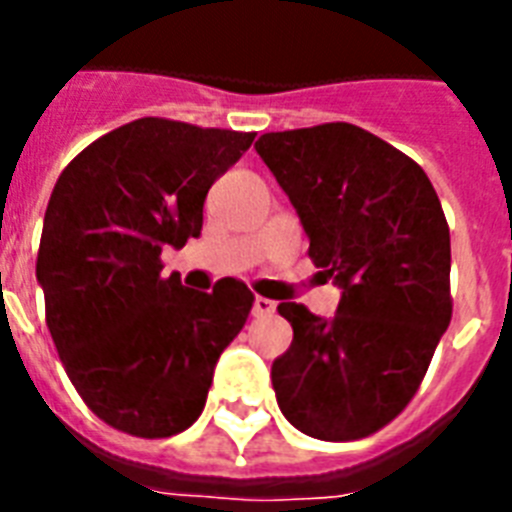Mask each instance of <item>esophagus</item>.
<instances>
[{
  "instance_id": "1",
  "label": "esophagus",
  "mask_w": 512,
  "mask_h": 512,
  "mask_svg": "<svg viewBox=\"0 0 512 512\" xmlns=\"http://www.w3.org/2000/svg\"><path fill=\"white\" fill-rule=\"evenodd\" d=\"M276 313V303L268 297H255V316H273Z\"/></svg>"
}]
</instances>
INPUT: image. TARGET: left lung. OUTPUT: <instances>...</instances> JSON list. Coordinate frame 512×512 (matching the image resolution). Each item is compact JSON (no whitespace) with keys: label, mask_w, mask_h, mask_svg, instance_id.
Instances as JSON below:
<instances>
[{"label":"left lung","mask_w":512,"mask_h":512,"mask_svg":"<svg viewBox=\"0 0 512 512\" xmlns=\"http://www.w3.org/2000/svg\"><path fill=\"white\" fill-rule=\"evenodd\" d=\"M257 154L308 233L316 268L342 287L335 319L281 303L292 345L273 361L276 401L297 430L356 441L412 401L452 321V244L417 162L348 122L268 132Z\"/></svg>","instance_id":"left-lung-1"}]
</instances>
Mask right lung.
Instances as JSON below:
<instances>
[{
	"mask_svg": "<svg viewBox=\"0 0 512 512\" xmlns=\"http://www.w3.org/2000/svg\"><path fill=\"white\" fill-rule=\"evenodd\" d=\"M255 132L146 116L84 148L52 188L36 279L58 356L111 428L170 438L199 420L220 353L255 295L162 276V249L199 239L204 199Z\"/></svg>",
	"mask_w": 512,
	"mask_h": 512,
	"instance_id": "right-lung-1",
	"label": "right lung"
}]
</instances>
